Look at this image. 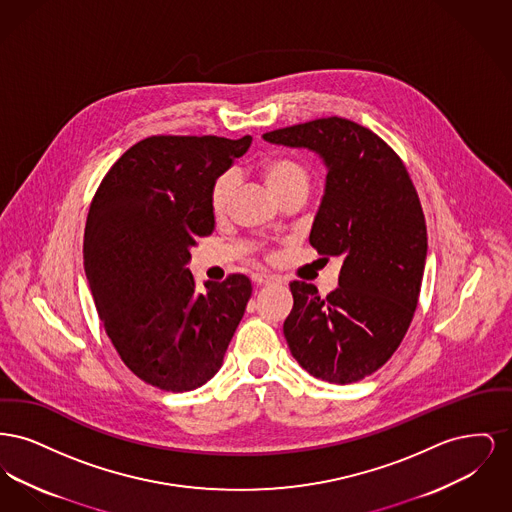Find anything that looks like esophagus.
Here are the masks:
<instances>
[{
	"mask_svg": "<svg viewBox=\"0 0 512 512\" xmlns=\"http://www.w3.org/2000/svg\"><path fill=\"white\" fill-rule=\"evenodd\" d=\"M251 280H253L255 284H259V286H268V284H274V282H276V278H274V276L261 274V272H255V274H251Z\"/></svg>",
	"mask_w": 512,
	"mask_h": 512,
	"instance_id": "esophagus-1",
	"label": "esophagus"
}]
</instances>
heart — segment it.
Here are the masks:
<instances>
[{
    "label": "heart",
    "instance_id": "b5f03b06",
    "mask_svg": "<svg viewBox=\"0 0 512 512\" xmlns=\"http://www.w3.org/2000/svg\"><path fill=\"white\" fill-rule=\"evenodd\" d=\"M261 172L267 182L268 190L278 197V201L295 192L307 195L313 184L311 169L295 159H284V157L270 159L267 163H263ZM236 184H238V178L234 171L222 172L215 178L209 194L215 217H224L230 211L232 199L236 194Z\"/></svg>",
    "mask_w": 512,
    "mask_h": 512
}]
</instances>
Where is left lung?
I'll return each mask as SVG.
<instances>
[{
  "instance_id": "left-lung-1",
  "label": "left lung",
  "mask_w": 512,
  "mask_h": 512,
  "mask_svg": "<svg viewBox=\"0 0 512 512\" xmlns=\"http://www.w3.org/2000/svg\"><path fill=\"white\" fill-rule=\"evenodd\" d=\"M307 147L328 167L309 242L324 259L343 257L338 288L293 280L284 336L315 378L353 384L386 365L405 338L428 251L426 220L401 157L357 122L328 117L263 134Z\"/></svg>"
}]
</instances>
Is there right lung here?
<instances>
[{"label":"right lung","mask_w":512,"mask_h":512,"mask_svg":"<svg viewBox=\"0 0 512 512\" xmlns=\"http://www.w3.org/2000/svg\"><path fill=\"white\" fill-rule=\"evenodd\" d=\"M251 136H151L124 151L90 203L84 268L122 363L159 390L211 380L251 297L245 274L197 290L190 247L215 230L211 186Z\"/></svg>","instance_id":"1"}]
</instances>
